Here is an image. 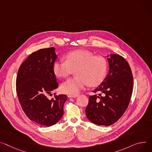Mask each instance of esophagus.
Segmentation results:
<instances>
[{"label":"esophagus","mask_w":152,"mask_h":152,"mask_svg":"<svg viewBox=\"0 0 152 152\" xmlns=\"http://www.w3.org/2000/svg\"><path fill=\"white\" fill-rule=\"evenodd\" d=\"M78 96V95H70V94H68V98H76Z\"/></svg>","instance_id":"esophagus-1"}]
</instances>
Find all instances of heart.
<instances>
[{
  "instance_id": "1",
  "label": "heart",
  "mask_w": 152,
  "mask_h": 152,
  "mask_svg": "<svg viewBox=\"0 0 152 152\" xmlns=\"http://www.w3.org/2000/svg\"><path fill=\"white\" fill-rule=\"evenodd\" d=\"M65 61H56L53 66V72L59 78L71 75L75 70L76 76L68 79L61 86L64 93L76 95L88 84L97 86L104 80L107 72L106 61L96 56L86 50H76L65 56Z\"/></svg>"
}]
</instances>
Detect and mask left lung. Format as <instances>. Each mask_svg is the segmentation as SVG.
Segmentation results:
<instances>
[{
	"label": "left lung",
	"instance_id": "8db88e82",
	"mask_svg": "<svg viewBox=\"0 0 152 152\" xmlns=\"http://www.w3.org/2000/svg\"><path fill=\"white\" fill-rule=\"evenodd\" d=\"M106 57L108 73L93 91L104 96L101 93L90 96L86 109L87 118L99 126H110L118 121L127 110L133 91V78L128 62L118 54Z\"/></svg>",
	"mask_w": 152,
	"mask_h": 152
}]
</instances>
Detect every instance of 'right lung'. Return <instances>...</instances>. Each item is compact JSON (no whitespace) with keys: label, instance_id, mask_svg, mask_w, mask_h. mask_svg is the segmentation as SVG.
I'll return each instance as SVG.
<instances>
[{"label":"right lung","instance_id":"add662e5","mask_svg":"<svg viewBox=\"0 0 152 152\" xmlns=\"http://www.w3.org/2000/svg\"><path fill=\"white\" fill-rule=\"evenodd\" d=\"M57 58L54 47L40 49L26 58L18 72L16 91L22 110L31 121L41 126H51L64 115L67 96L47 98L59 86L53 70Z\"/></svg>","mask_w":152,"mask_h":152}]
</instances>
